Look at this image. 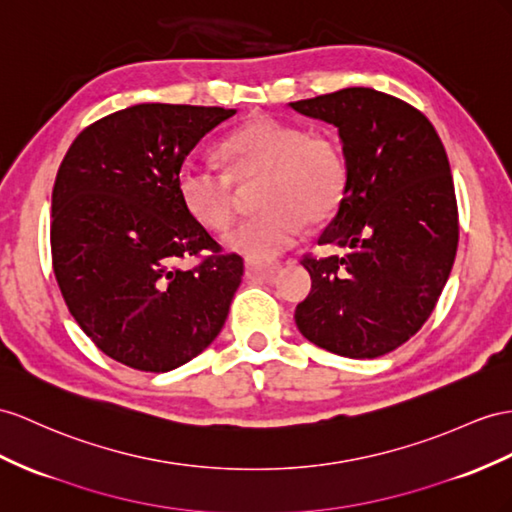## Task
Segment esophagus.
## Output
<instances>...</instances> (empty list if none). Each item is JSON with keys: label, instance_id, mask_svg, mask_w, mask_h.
I'll return each instance as SVG.
<instances>
[{"label": "esophagus", "instance_id": "1", "mask_svg": "<svg viewBox=\"0 0 512 512\" xmlns=\"http://www.w3.org/2000/svg\"><path fill=\"white\" fill-rule=\"evenodd\" d=\"M246 277H270V274L277 272V266H268V264H261V261L255 259H246Z\"/></svg>", "mask_w": 512, "mask_h": 512}]
</instances>
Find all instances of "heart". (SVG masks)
<instances>
[{
    "label": "heart",
    "instance_id": "heart-1",
    "mask_svg": "<svg viewBox=\"0 0 512 512\" xmlns=\"http://www.w3.org/2000/svg\"><path fill=\"white\" fill-rule=\"evenodd\" d=\"M227 173L188 162L177 175V192L188 214L203 227L225 229L235 212V183L255 190L257 214L238 222L225 246L248 259H272L294 246L309 222L329 218L342 201L346 164L335 144L303 127L255 119L220 142Z\"/></svg>",
    "mask_w": 512,
    "mask_h": 512
}]
</instances>
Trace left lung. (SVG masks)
Masks as SVG:
<instances>
[{
    "instance_id": "8db88e82",
    "label": "left lung",
    "mask_w": 512,
    "mask_h": 512,
    "mask_svg": "<svg viewBox=\"0 0 512 512\" xmlns=\"http://www.w3.org/2000/svg\"><path fill=\"white\" fill-rule=\"evenodd\" d=\"M290 106L339 129L344 199L303 255L311 292L294 320L311 344L350 359L402 346L430 318L456 257L458 207L450 162L426 116L374 88H344Z\"/></svg>"
}]
</instances>
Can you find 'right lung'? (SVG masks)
<instances>
[{"mask_svg":"<svg viewBox=\"0 0 512 512\" xmlns=\"http://www.w3.org/2000/svg\"><path fill=\"white\" fill-rule=\"evenodd\" d=\"M235 110L140 103L73 140L51 194V264L93 344L140 372H168L214 342L242 283L183 207L177 175L207 131ZM194 256L200 264L183 271Z\"/></svg>","mask_w":512,"mask_h":512,"instance_id":"right-lung-1","label":"right lung"}]
</instances>
